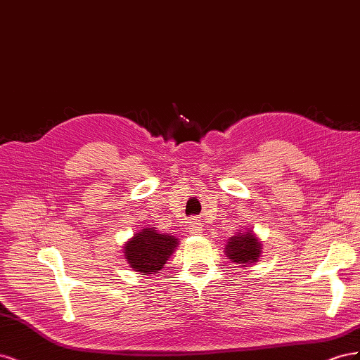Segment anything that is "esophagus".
<instances>
[{
  "mask_svg": "<svg viewBox=\"0 0 360 360\" xmlns=\"http://www.w3.org/2000/svg\"><path fill=\"white\" fill-rule=\"evenodd\" d=\"M188 230L191 234H201V224L197 219H191L188 222Z\"/></svg>",
  "mask_w": 360,
  "mask_h": 360,
  "instance_id": "esophagus-1",
  "label": "esophagus"
}]
</instances>
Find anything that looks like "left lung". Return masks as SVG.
Listing matches in <instances>:
<instances>
[{"label":"left lung","mask_w":360,"mask_h":360,"mask_svg":"<svg viewBox=\"0 0 360 360\" xmlns=\"http://www.w3.org/2000/svg\"><path fill=\"white\" fill-rule=\"evenodd\" d=\"M261 249H263V245H261L259 238L252 230H240L237 234L228 238L225 245V255L236 264H240L242 267H250L257 263L261 254H263Z\"/></svg>","instance_id":"1"}]
</instances>
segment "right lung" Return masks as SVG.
Masks as SVG:
<instances>
[{"label":"right lung","mask_w":360,"mask_h":360,"mask_svg":"<svg viewBox=\"0 0 360 360\" xmlns=\"http://www.w3.org/2000/svg\"><path fill=\"white\" fill-rule=\"evenodd\" d=\"M177 246V237L159 233L155 226H146L124 243L123 254L132 270L146 275H158Z\"/></svg>","instance_id":"add662e5"}]
</instances>
